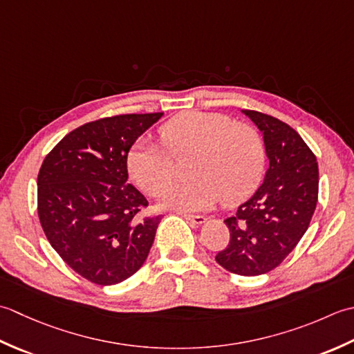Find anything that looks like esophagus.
<instances>
[{"mask_svg": "<svg viewBox=\"0 0 354 354\" xmlns=\"http://www.w3.org/2000/svg\"><path fill=\"white\" fill-rule=\"evenodd\" d=\"M182 217L187 221H191L192 225L196 226H200V225H205L206 223V217H203V215H189V214H182Z\"/></svg>", "mask_w": 354, "mask_h": 354, "instance_id": "obj_1", "label": "esophagus"}]
</instances>
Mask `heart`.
<instances>
[{
  "mask_svg": "<svg viewBox=\"0 0 354 354\" xmlns=\"http://www.w3.org/2000/svg\"><path fill=\"white\" fill-rule=\"evenodd\" d=\"M163 145L139 140L127 157L129 176L149 196H162L176 176V158L192 156L187 176L165 196L163 205L178 211H201L217 203L235 205L258 186L264 169V147L248 124L217 113L185 111L160 128Z\"/></svg>",
  "mask_w": 354,
  "mask_h": 354,
  "instance_id": "1",
  "label": "heart"
}]
</instances>
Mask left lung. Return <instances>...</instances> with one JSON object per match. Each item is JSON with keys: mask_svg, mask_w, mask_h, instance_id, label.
Returning <instances> with one entry per match:
<instances>
[{"mask_svg": "<svg viewBox=\"0 0 354 354\" xmlns=\"http://www.w3.org/2000/svg\"><path fill=\"white\" fill-rule=\"evenodd\" d=\"M241 113L261 133L269 168L254 196L225 220L230 241L215 261L236 275L257 277L283 263L306 234L318 201L319 171L292 127L259 111Z\"/></svg>", "mask_w": 354, "mask_h": 354, "instance_id": "obj_1", "label": "left lung"}]
</instances>
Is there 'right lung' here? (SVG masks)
I'll return each instance as SVG.
<instances>
[{
  "mask_svg": "<svg viewBox=\"0 0 354 354\" xmlns=\"http://www.w3.org/2000/svg\"><path fill=\"white\" fill-rule=\"evenodd\" d=\"M163 113L122 114L68 133L38 174V215L48 243L71 269L99 286L142 268L158 217L140 220L147 198L129 185L127 157Z\"/></svg>",
  "mask_w": 354,
  "mask_h": 354,
  "instance_id": "right-lung-1",
  "label": "right lung"
}]
</instances>
